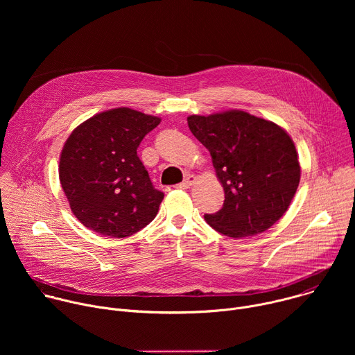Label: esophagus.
I'll return each instance as SVG.
<instances>
[{
    "label": "esophagus",
    "mask_w": 355,
    "mask_h": 355,
    "mask_svg": "<svg viewBox=\"0 0 355 355\" xmlns=\"http://www.w3.org/2000/svg\"><path fill=\"white\" fill-rule=\"evenodd\" d=\"M195 175H192V174H188L187 177H185V180L181 182V184H178L177 185V188H182V189H187V188H189L193 182H195Z\"/></svg>",
    "instance_id": "1"
}]
</instances>
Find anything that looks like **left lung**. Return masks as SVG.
<instances>
[{
    "label": "left lung",
    "instance_id": "left-lung-1",
    "mask_svg": "<svg viewBox=\"0 0 355 355\" xmlns=\"http://www.w3.org/2000/svg\"><path fill=\"white\" fill-rule=\"evenodd\" d=\"M187 121L209 150L225 189L222 209L205 215L207 223L233 239L270 229L289 208L300 180L289 135L271 121L236 110Z\"/></svg>",
    "mask_w": 355,
    "mask_h": 355
}]
</instances>
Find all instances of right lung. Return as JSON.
I'll return each instance as SVG.
<instances>
[{
	"mask_svg": "<svg viewBox=\"0 0 355 355\" xmlns=\"http://www.w3.org/2000/svg\"><path fill=\"white\" fill-rule=\"evenodd\" d=\"M160 121L116 108L87 119L69 136L59 177L74 216L85 227L122 239L156 218L164 193L151 184L137 147Z\"/></svg>",
	"mask_w": 355,
	"mask_h": 355,
	"instance_id": "obj_1",
	"label": "right lung"
}]
</instances>
